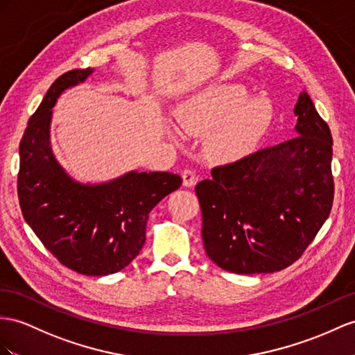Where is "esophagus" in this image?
Returning <instances> with one entry per match:
<instances>
[{"mask_svg":"<svg viewBox=\"0 0 355 355\" xmlns=\"http://www.w3.org/2000/svg\"><path fill=\"white\" fill-rule=\"evenodd\" d=\"M196 181H198V177L195 175V172H193L192 169H186V171L183 172V184H184L186 187L195 186Z\"/></svg>","mask_w":355,"mask_h":355,"instance_id":"esophagus-1","label":"esophagus"}]
</instances>
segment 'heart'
I'll return each instance as SVG.
<instances>
[{
  "label": "heart",
  "mask_w": 355,
  "mask_h": 355,
  "mask_svg": "<svg viewBox=\"0 0 355 355\" xmlns=\"http://www.w3.org/2000/svg\"><path fill=\"white\" fill-rule=\"evenodd\" d=\"M272 118L266 96L249 98L246 87L216 84L196 91L177 107V120L189 133H207V148L216 159L244 156Z\"/></svg>",
  "instance_id": "1"
}]
</instances>
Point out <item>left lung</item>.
<instances>
[{
    "instance_id": "left-lung-1",
    "label": "left lung",
    "mask_w": 355,
    "mask_h": 355,
    "mask_svg": "<svg viewBox=\"0 0 355 355\" xmlns=\"http://www.w3.org/2000/svg\"><path fill=\"white\" fill-rule=\"evenodd\" d=\"M295 136L213 168L196 184L208 258L237 275L280 271L303 255L333 205L329 125L306 91Z\"/></svg>"
}]
</instances>
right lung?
<instances>
[{"instance_id": "1", "label": "right lung", "mask_w": 355, "mask_h": 355, "mask_svg": "<svg viewBox=\"0 0 355 355\" xmlns=\"http://www.w3.org/2000/svg\"><path fill=\"white\" fill-rule=\"evenodd\" d=\"M93 69L70 70L51 85L19 145L17 196L25 222L62 266L107 276L127 267L145 243L148 214L181 186L171 172L129 171L106 183H79L51 147L52 107Z\"/></svg>"}]
</instances>
